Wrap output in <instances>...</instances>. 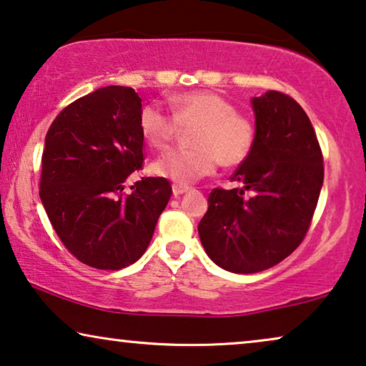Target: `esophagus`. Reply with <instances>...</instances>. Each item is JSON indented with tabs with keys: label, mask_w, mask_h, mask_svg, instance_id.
<instances>
[{
	"label": "esophagus",
	"mask_w": 366,
	"mask_h": 366,
	"mask_svg": "<svg viewBox=\"0 0 366 366\" xmlns=\"http://www.w3.org/2000/svg\"><path fill=\"white\" fill-rule=\"evenodd\" d=\"M188 189H189V187H187V184H178V183L173 184V194H174V197H179V194L187 193Z\"/></svg>",
	"instance_id": "esophagus-1"
}]
</instances>
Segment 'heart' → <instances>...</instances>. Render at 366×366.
I'll return each mask as SVG.
<instances>
[{
  "label": "heart",
  "mask_w": 366,
  "mask_h": 366,
  "mask_svg": "<svg viewBox=\"0 0 366 366\" xmlns=\"http://www.w3.org/2000/svg\"><path fill=\"white\" fill-rule=\"evenodd\" d=\"M172 113L157 103L139 112V132L154 149H164L174 142L182 128H192L193 148L169 149L157 158L152 172L178 184L208 177L218 163L234 168L244 163L257 142V129L248 117L237 113L234 104L222 94L204 89L174 94L169 99Z\"/></svg>",
  "instance_id": "heart-1"
}]
</instances>
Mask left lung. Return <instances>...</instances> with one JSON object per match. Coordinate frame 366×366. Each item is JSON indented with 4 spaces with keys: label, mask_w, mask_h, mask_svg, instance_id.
I'll return each instance as SVG.
<instances>
[{
    "label": "left lung",
    "mask_w": 366,
    "mask_h": 366,
    "mask_svg": "<svg viewBox=\"0 0 366 366\" xmlns=\"http://www.w3.org/2000/svg\"><path fill=\"white\" fill-rule=\"evenodd\" d=\"M257 142L232 177L214 188L198 224L204 252L233 273H257L292 254L307 237L323 184V154L303 108L282 92L253 98Z\"/></svg>",
    "instance_id": "obj_1"
}]
</instances>
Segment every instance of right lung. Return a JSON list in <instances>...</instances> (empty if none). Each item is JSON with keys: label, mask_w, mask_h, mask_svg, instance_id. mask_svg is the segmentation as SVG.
<instances>
[{"label": "right lung", "mask_w": 366, "mask_h": 366, "mask_svg": "<svg viewBox=\"0 0 366 366\" xmlns=\"http://www.w3.org/2000/svg\"><path fill=\"white\" fill-rule=\"evenodd\" d=\"M142 98L133 88L104 86L63 108L44 139L39 198L69 253L98 269H122L152 242L172 197L167 178L144 177Z\"/></svg>", "instance_id": "right-lung-1"}]
</instances>
